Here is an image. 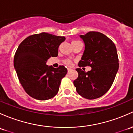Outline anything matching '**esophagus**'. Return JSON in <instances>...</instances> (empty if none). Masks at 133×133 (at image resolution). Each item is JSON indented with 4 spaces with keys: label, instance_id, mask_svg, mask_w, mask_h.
Returning a JSON list of instances; mask_svg holds the SVG:
<instances>
[{
    "label": "esophagus",
    "instance_id": "34e87169",
    "mask_svg": "<svg viewBox=\"0 0 133 133\" xmlns=\"http://www.w3.org/2000/svg\"><path fill=\"white\" fill-rule=\"evenodd\" d=\"M71 70H72V69H70V68H68V72H70V71H71Z\"/></svg>",
    "mask_w": 133,
    "mask_h": 133
}]
</instances>
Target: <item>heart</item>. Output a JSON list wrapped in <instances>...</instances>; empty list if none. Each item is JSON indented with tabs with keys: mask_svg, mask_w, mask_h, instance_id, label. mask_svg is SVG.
Listing matches in <instances>:
<instances>
[{
	"mask_svg": "<svg viewBox=\"0 0 133 133\" xmlns=\"http://www.w3.org/2000/svg\"><path fill=\"white\" fill-rule=\"evenodd\" d=\"M76 41H72V43H75V42H76ZM64 63L67 65V66L71 67V66H72V61H71L70 59H65L64 61Z\"/></svg>",
	"mask_w": 133,
	"mask_h": 133,
	"instance_id": "1",
	"label": "heart"
}]
</instances>
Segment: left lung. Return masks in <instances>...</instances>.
Here are the masks:
<instances>
[{
  "mask_svg": "<svg viewBox=\"0 0 133 133\" xmlns=\"http://www.w3.org/2000/svg\"><path fill=\"white\" fill-rule=\"evenodd\" d=\"M80 37L85 48L78 65H88L92 69L85 72L77 68L78 77L73 83L81 96L94 99L105 94L114 83L119 67L117 48L110 38L99 32H89Z\"/></svg>",
  "mask_w": 133,
  "mask_h": 133,
  "instance_id": "left-lung-1",
  "label": "left lung"
}]
</instances>
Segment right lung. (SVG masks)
Wrapping results in <instances>:
<instances>
[{"label":"right lung","instance_id":"add662e5","mask_svg":"<svg viewBox=\"0 0 133 133\" xmlns=\"http://www.w3.org/2000/svg\"><path fill=\"white\" fill-rule=\"evenodd\" d=\"M65 37L42 32L31 35L19 44L14 66L21 85L33 98L45 101L57 94L61 80L68 72L64 65L54 68L46 62L58 55V46Z\"/></svg>","mask_w":133,"mask_h":133}]
</instances>
